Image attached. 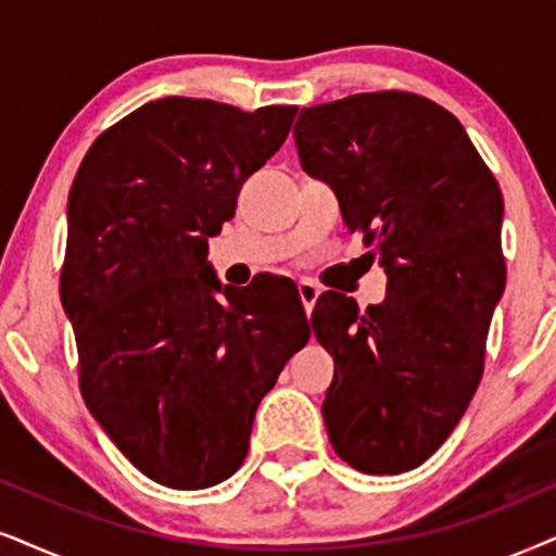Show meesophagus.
Wrapping results in <instances>:
<instances>
[{
  "label": "esophagus",
  "instance_id": "esophagus-1",
  "mask_svg": "<svg viewBox=\"0 0 556 556\" xmlns=\"http://www.w3.org/2000/svg\"><path fill=\"white\" fill-rule=\"evenodd\" d=\"M298 292H300V300H302V307H305V313L311 315L313 307H315V300H318L320 294V287L307 282V279H302V282L298 285Z\"/></svg>",
  "mask_w": 556,
  "mask_h": 556
}]
</instances>
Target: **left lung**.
<instances>
[{
	"instance_id": "1",
	"label": "left lung",
	"mask_w": 556,
	"mask_h": 556,
	"mask_svg": "<svg viewBox=\"0 0 556 556\" xmlns=\"http://www.w3.org/2000/svg\"><path fill=\"white\" fill-rule=\"evenodd\" d=\"M292 136L388 274L367 311L333 290L315 302V339L336 362L328 439L359 472H407L444 444L482 379L505 290L501 187L452 112L410 91L305 108Z\"/></svg>"
}]
</instances>
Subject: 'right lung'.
Segmentation results:
<instances>
[{"label":"right lung","instance_id":"1","mask_svg":"<svg viewBox=\"0 0 556 556\" xmlns=\"http://www.w3.org/2000/svg\"><path fill=\"white\" fill-rule=\"evenodd\" d=\"M294 115L164 97L104 130L68 192L61 302L81 397L166 488H213L243 465L258 403L311 339L290 279L236 290L207 262V238Z\"/></svg>","mask_w":556,"mask_h":556}]
</instances>
